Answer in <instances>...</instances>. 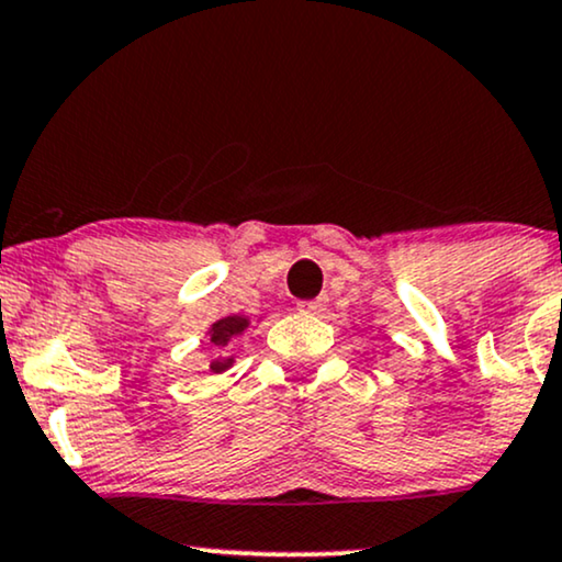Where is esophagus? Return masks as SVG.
Returning <instances> with one entry per match:
<instances>
[{
  "label": "esophagus",
  "instance_id": "1",
  "mask_svg": "<svg viewBox=\"0 0 562 562\" xmlns=\"http://www.w3.org/2000/svg\"><path fill=\"white\" fill-rule=\"evenodd\" d=\"M324 306H327V303H324V299H316V301H301V303H299V311H301V314L316 316V314H322Z\"/></svg>",
  "mask_w": 562,
  "mask_h": 562
}]
</instances>
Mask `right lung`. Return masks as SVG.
Masks as SVG:
<instances>
[{
  "mask_svg": "<svg viewBox=\"0 0 562 562\" xmlns=\"http://www.w3.org/2000/svg\"><path fill=\"white\" fill-rule=\"evenodd\" d=\"M251 327V319H248V316H243V314H233V316H222V319H216L212 327L206 329V337H209V342H212L214 348H227L229 342L233 340H238L240 335H246V329ZM235 363V358L233 356H214V358H209V371H212V374H225V371L233 367Z\"/></svg>",
  "mask_w": 562,
  "mask_h": 562,
  "instance_id": "1",
  "label": "right lung"
}]
</instances>
